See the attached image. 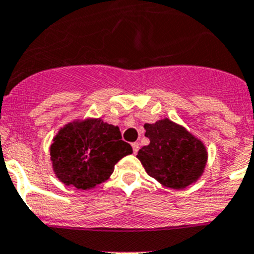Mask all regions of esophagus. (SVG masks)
<instances>
[{
	"label": "esophagus",
	"instance_id": "1",
	"mask_svg": "<svg viewBox=\"0 0 254 254\" xmlns=\"http://www.w3.org/2000/svg\"><path fill=\"white\" fill-rule=\"evenodd\" d=\"M132 149H133V153H134V154H137V152L139 150V143L138 142L132 143Z\"/></svg>",
	"mask_w": 254,
	"mask_h": 254
}]
</instances>
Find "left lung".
Segmentation results:
<instances>
[{
	"label": "left lung",
	"mask_w": 254,
	"mask_h": 254,
	"mask_svg": "<svg viewBox=\"0 0 254 254\" xmlns=\"http://www.w3.org/2000/svg\"><path fill=\"white\" fill-rule=\"evenodd\" d=\"M149 144L138 150L137 158L149 177L163 187L180 190L196 183L207 164V149L200 138L169 119L145 124Z\"/></svg>",
	"instance_id": "1"
}]
</instances>
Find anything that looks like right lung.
I'll list each match as a JSON object with an SVG mask.
<instances>
[{"instance_id": "add662e5", "label": "right lung", "mask_w": 254, "mask_h": 254, "mask_svg": "<svg viewBox=\"0 0 254 254\" xmlns=\"http://www.w3.org/2000/svg\"><path fill=\"white\" fill-rule=\"evenodd\" d=\"M120 128L101 119L74 120L58 130L50 144V162L59 182L89 190L106 182L119 160L133 152Z\"/></svg>"}]
</instances>
